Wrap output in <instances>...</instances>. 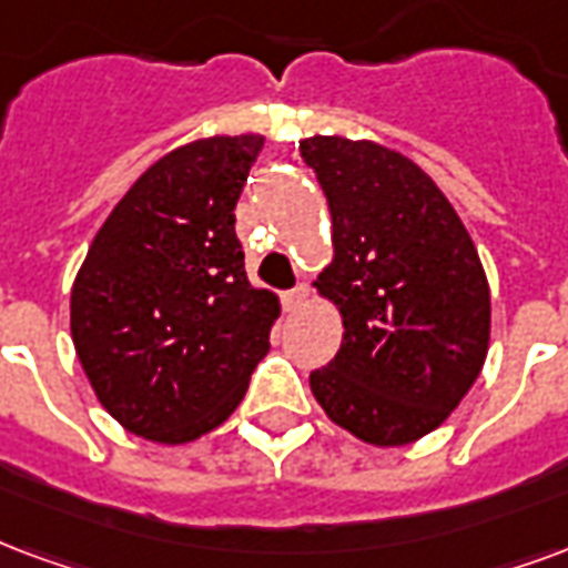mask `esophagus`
I'll use <instances>...</instances> for the list:
<instances>
[{
    "label": "esophagus",
    "instance_id": "34e87169",
    "mask_svg": "<svg viewBox=\"0 0 568 568\" xmlns=\"http://www.w3.org/2000/svg\"><path fill=\"white\" fill-rule=\"evenodd\" d=\"M306 295H310V288H306L304 283L295 285V288H288V292L283 295V306L285 310H297V306H304Z\"/></svg>",
    "mask_w": 568,
    "mask_h": 568
}]
</instances>
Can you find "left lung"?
Listing matches in <instances>:
<instances>
[{
    "instance_id": "1",
    "label": "left lung",
    "mask_w": 568,
    "mask_h": 568,
    "mask_svg": "<svg viewBox=\"0 0 568 568\" xmlns=\"http://www.w3.org/2000/svg\"><path fill=\"white\" fill-rule=\"evenodd\" d=\"M334 220L316 288L337 304L343 346L310 373L331 422L369 445L436 430L481 373L490 292L476 243L439 186L373 141H301Z\"/></svg>"
}]
</instances>
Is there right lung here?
Returning <instances> with one entry per match:
<instances>
[{"mask_svg":"<svg viewBox=\"0 0 568 568\" xmlns=\"http://www.w3.org/2000/svg\"><path fill=\"white\" fill-rule=\"evenodd\" d=\"M262 134L162 155L95 234L71 288V339L129 434L192 443L220 427L271 348L280 301L252 288L234 207Z\"/></svg>","mask_w":568,"mask_h":568,"instance_id":"obj_1","label":"right lung"}]
</instances>
